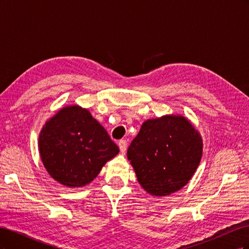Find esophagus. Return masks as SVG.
Returning a JSON list of instances; mask_svg holds the SVG:
<instances>
[{"label":"esophagus","mask_w":249,"mask_h":249,"mask_svg":"<svg viewBox=\"0 0 249 249\" xmlns=\"http://www.w3.org/2000/svg\"><path fill=\"white\" fill-rule=\"evenodd\" d=\"M126 145H127V143H126V141H125V140H120V141L118 142L119 149H120V152H122L123 154H124V153H125V150H126Z\"/></svg>","instance_id":"34e87169"}]
</instances>
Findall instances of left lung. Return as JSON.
<instances>
[{
    "label": "left lung",
    "mask_w": 249,
    "mask_h": 249,
    "mask_svg": "<svg viewBox=\"0 0 249 249\" xmlns=\"http://www.w3.org/2000/svg\"><path fill=\"white\" fill-rule=\"evenodd\" d=\"M139 184L154 196H166L188 184L202 155V139L180 115L148 119L127 148Z\"/></svg>",
    "instance_id": "left-lung-1"
}]
</instances>
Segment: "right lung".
Listing matches in <instances>:
<instances>
[{
  "instance_id": "add662e5",
  "label": "right lung",
  "mask_w": 249,
  "mask_h": 249,
  "mask_svg": "<svg viewBox=\"0 0 249 249\" xmlns=\"http://www.w3.org/2000/svg\"><path fill=\"white\" fill-rule=\"evenodd\" d=\"M38 147L49 175L71 188L92 182L104 165L119 153L104 126L77 105L62 108L48 120Z\"/></svg>"
}]
</instances>
